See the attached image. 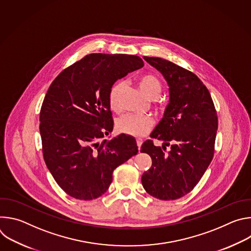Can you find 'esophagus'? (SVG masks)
Wrapping results in <instances>:
<instances>
[{
	"label": "esophagus",
	"instance_id": "34e87169",
	"mask_svg": "<svg viewBox=\"0 0 251 251\" xmlns=\"http://www.w3.org/2000/svg\"><path fill=\"white\" fill-rule=\"evenodd\" d=\"M142 144H143V141H142L141 139H138V140H137V146H138V150H139V151H140V149H141Z\"/></svg>",
	"mask_w": 251,
	"mask_h": 251
}]
</instances>
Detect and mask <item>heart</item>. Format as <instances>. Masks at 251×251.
I'll return each mask as SVG.
<instances>
[{
  "instance_id": "heart-1",
  "label": "heart",
  "mask_w": 251,
  "mask_h": 251,
  "mask_svg": "<svg viewBox=\"0 0 251 251\" xmlns=\"http://www.w3.org/2000/svg\"><path fill=\"white\" fill-rule=\"evenodd\" d=\"M124 86L123 82L115 83L109 92V104L112 110H119V98L120 92ZM139 86L149 98L154 95H160L162 85L160 81L152 75H144L139 79ZM153 126V120L147 115L126 114L117 120V129L125 134L142 137L146 135Z\"/></svg>"
}]
</instances>
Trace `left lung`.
<instances>
[{"mask_svg":"<svg viewBox=\"0 0 251 251\" xmlns=\"http://www.w3.org/2000/svg\"><path fill=\"white\" fill-rule=\"evenodd\" d=\"M144 59L167 81L169 103L151 134L164 142L163 146L148 140L140 150L152 159L151 168L142 176V185L156 199L176 200L196 187L212 160L218 116L207 88L196 75L160 57ZM170 141L171 149L165 153Z\"/></svg>","mask_w":251,"mask_h":251,"instance_id":"left-lung-1","label":"left lung"}]
</instances>
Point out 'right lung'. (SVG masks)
I'll use <instances>...</instances> for the list:
<instances>
[{
  "label": "right lung",
  "mask_w": 251,
  "mask_h": 251,
  "mask_svg": "<svg viewBox=\"0 0 251 251\" xmlns=\"http://www.w3.org/2000/svg\"><path fill=\"white\" fill-rule=\"evenodd\" d=\"M143 66L137 55L91 53L50 84L40 114L43 153L55 182L70 197L99 198L108 190L114 169L138 153L132 136L100 140L113 130L110 89Z\"/></svg>",
  "instance_id": "obj_1"
}]
</instances>
